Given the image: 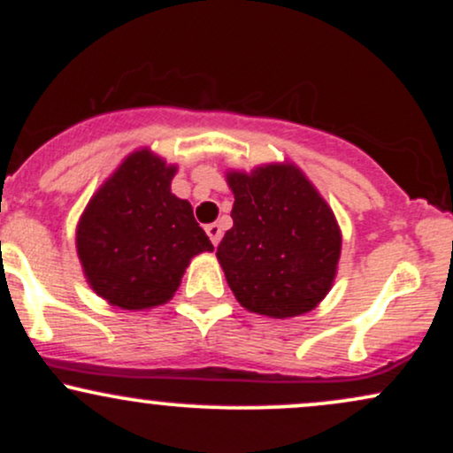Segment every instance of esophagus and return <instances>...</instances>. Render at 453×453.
Segmentation results:
<instances>
[{
  "label": "esophagus",
  "instance_id": "obj_1",
  "mask_svg": "<svg viewBox=\"0 0 453 453\" xmlns=\"http://www.w3.org/2000/svg\"><path fill=\"white\" fill-rule=\"evenodd\" d=\"M206 234H209L211 242L217 247V244H219V241H221V226H219V223H211V226H206Z\"/></svg>",
  "mask_w": 453,
  "mask_h": 453
}]
</instances>
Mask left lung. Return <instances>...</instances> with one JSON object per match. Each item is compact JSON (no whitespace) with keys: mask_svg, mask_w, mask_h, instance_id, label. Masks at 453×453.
Instances as JSON below:
<instances>
[{"mask_svg":"<svg viewBox=\"0 0 453 453\" xmlns=\"http://www.w3.org/2000/svg\"><path fill=\"white\" fill-rule=\"evenodd\" d=\"M226 180L234 226L217 259L238 303L274 319L313 311L334 285L341 259L342 234L330 204L292 161L227 170Z\"/></svg>","mask_w":453,"mask_h":453,"instance_id":"left-lung-1","label":"left lung"}]
</instances>
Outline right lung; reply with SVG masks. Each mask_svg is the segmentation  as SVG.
<instances>
[{
  "label": "right lung",
  "instance_id": "add662e5",
  "mask_svg": "<svg viewBox=\"0 0 453 453\" xmlns=\"http://www.w3.org/2000/svg\"><path fill=\"white\" fill-rule=\"evenodd\" d=\"M176 170L149 147L132 150L82 211L76 253L89 288L108 304H165L191 259L215 249L189 202L170 189Z\"/></svg>",
  "mask_w": 453,
  "mask_h": 453
}]
</instances>
